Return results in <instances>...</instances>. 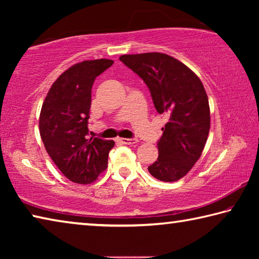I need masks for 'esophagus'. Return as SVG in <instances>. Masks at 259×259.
<instances>
[{"label":"esophagus","mask_w":259,"mask_h":259,"mask_svg":"<svg viewBox=\"0 0 259 259\" xmlns=\"http://www.w3.org/2000/svg\"><path fill=\"white\" fill-rule=\"evenodd\" d=\"M119 142L124 144V145H135L138 143V140L134 138H119Z\"/></svg>","instance_id":"obj_1"}]
</instances>
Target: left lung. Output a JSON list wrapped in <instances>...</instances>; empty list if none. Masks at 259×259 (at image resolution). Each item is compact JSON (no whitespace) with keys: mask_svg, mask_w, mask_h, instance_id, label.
I'll use <instances>...</instances> for the list:
<instances>
[{"mask_svg":"<svg viewBox=\"0 0 259 259\" xmlns=\"http://www.w3.org/2000/svg\"><path fill=\"white\" fill-rule=\"evenodd\" d=\"M120 60L146 83L157 113L169 117L148 171L162 182L186 176L200 159L210 129L208 96L186 65L160 52L123 55Z\"/></svg>","mask_w":259,"mask_h":259,"instance_id":"8db88e82","label":"left lung"}]
</instances>
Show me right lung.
<instances>
[{
    "instance_id": "add662e5",
    "label": "right lung",
    "mask_w": 259,
    "mask_h": 259,
    "mask_svg": "<svg viewBox=\"0 0 259 259\" xmlns=\"http://www.w3.org/2000/svg\"><path fill=\"white\" fill-rule=\"evenodd\" d=\"M114 61L84 60L69 67L51 85L43 102L38 126L45 147L64 176L91 184L107 168L113 140L89 137L91 88Z\"/></svg>"
}]
</instances>
